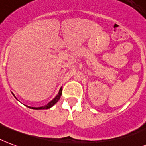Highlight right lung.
<instances>
[{
    "mask_svg": "<svg viewBox=\"0 0 146 146\" xmlns=\"http://www.w3.org/2000/svg\"><path fill=\"white\" fill-rule=\"evenodd\" d=\"M62 89L61 88L60 91H59V93L58 94V95L55 97L54 99H53L52 101H50V102L48 103V104L46 105V106H44V107H30V108H31V109H33V110H47V109H49L50 107H52L54 104H55L58 101V100L60 99V97L61 95H62Z\"/></svg>",
    "mask_w": 146,
    "mask_h": 146,
    "instance_id": "right-lung-1",
    "label": "right lung"
}]
</instances>
